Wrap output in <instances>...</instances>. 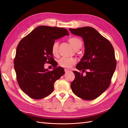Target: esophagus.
Wrapping results in <instances>:
<instances>
[{
	"instance_id": "1",
	"label": "esophagus",
	"mask_w": 128,
	"mask_h": 128,
	"mask_svg": "<svg viewBox=\"0 0 128 128\" xmlns=\"http://www.w3.org/2000/svg\"><path fill=\"white\" fill-rule=\"evenodd\" d=\"M70 70L66 69H66H64V72H66V73H67V72H70Z\"/></svg>"
}]
</instances>
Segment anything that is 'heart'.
<instances>
[{
	"label": "heart",
	"mask_w": 128,
	"mask_h": 128,
	"mask_svg": "<svg viewBox=\"0 0 128 128\" xmlns=\"http://www.w3.org/2000/svg\"><path fill=\"white\" fill-rule=\"evenodd\" d=\"M71 46L76 50H78L82 46V42L79 38L76 37H72L68 40ZM52 53L54 56H58V42L55 41L52 46ZM76 60L74 58H61L58 60V63L61 67L64 68H70L76 63Z\"/></svg>",
	"instance_id": "1"
}]
</instances>
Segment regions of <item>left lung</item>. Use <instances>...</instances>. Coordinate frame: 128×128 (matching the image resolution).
<instances>
[{
  "label": "left lung",
  "mask_w": 128,
  "mask_h": 128,
  "mask_svg": "<svg viewBox=\"0 0 128 128\" xmlns=\"http://www.w3.org/2000/svg\"><path fill=\"white\" fill-rule=\"evenodd\" d=\"M75 35L82 37L85 53L73 71L75 79L70 84L76 96L84 100L96 98L106 90L116 67L114 52L111 43L93 28L70 29ZM86 72L85 76L83 73Z\"/></svg>",
  "instance_id": "8db88e82"
}]
</instances>
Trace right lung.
I'll return each mask as SVG.
<instances>
[{
	"instance_id": "obj_1",
	"label": "right lung",
	"mask_w": 128,
	"mask_h": 128,
	"mask_svg": "<svg viewBox=\"0 0 128 128\" xmlns=\"http://www.w3.org/2000/svg\"><path fill=\"white\" fill-rule=\"evenodd\" d=\"M69 36L64 28L40 26L18 43L14 59L17 80L21 90L34 99L49 96L54 90L56 80L64 74L62 67L52 58V46L55 40ZM52 62V71L44 68V64Z\"/></svg>"
}]
</instances>
